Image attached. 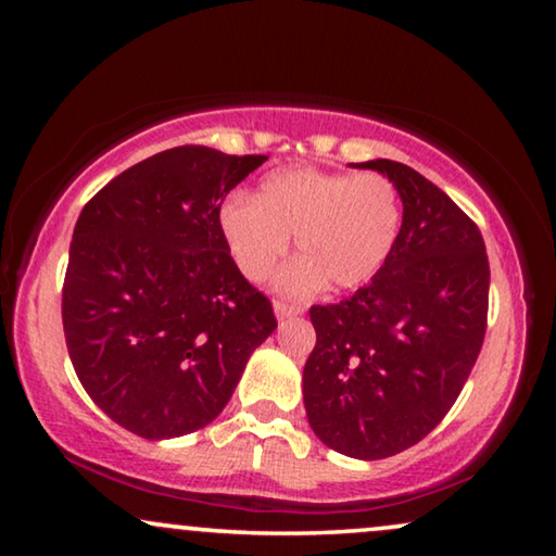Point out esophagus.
I'll return each mask as SVG.
<instances>
[{"mask_svg":"<svg viewBox=\"0 0 556 556\" xmlns=\"http://www.w3.org/2000/svg\"><path fill=\"white\" fill-rule=\"evenodd\" d=\"M275 314H277L279 321H285V318H294V316L304 314V306L291 304V301H285V299H277L275 301Z\"/></svg>","mask_w":556,"mask_h":556,"instance_id":"1","label":"esophagus"}]
</instances>
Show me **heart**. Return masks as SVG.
<instances>
[{
  "label": "heart",
  "mask_w": 556,
  "mask_h": 556,
  "mask_svg": "<svg viewBox=\"0 0 556 556\" xmlns=\"http://www.w3.org/2000/svg\"><path fill=\"white\" fill-rule=\"evenodd\" d=\"M218 225L250 281L275 271L294 235L301 257L281 271L279 285L296 294L324 285L348 291L368 285L388 265L402 230V199L382 174L285 168L260 184L255 201H225Z\"/></svg>",
  "instance_id": "b5f03b06"
}]
</instances>
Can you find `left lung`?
<instances>
[{"label":"left lung","instance_id":"8db88e82","mask_svg":"<svg viewBox=\"0 0 556 556\" xmlns=\"http://www.w3.org/2000/svg\"><path fill=\"white\" fill-rule=\"evenodd\" d=\"M388 176L402 230L388 265L341 304L312 306L316 345L304 365L314 434L351 458L400 454L454 407L488 321L485 242L478 225L407 164H357Z\"/></svg>","mask_w":556,"mask_h":556}]
</instances>
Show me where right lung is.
Here are the masks:
<instances>
[{"mask_svg":"<svg viewBox=\"0 0 556 556\" xmlns=\"http://www.w3.org/2000/svg\"><path fill=\"white\" fill-rule=\"evenodd\" d=\"M265 162L166 149L112 178L75 223L65 345L90 400L131 434L159 441L211 425L277 328L218 225L225 195Z\"/></svg>","mask_w":556,"mask_h":556,"instance_id":"obj_1","label":"right lung"}]
</instances>
